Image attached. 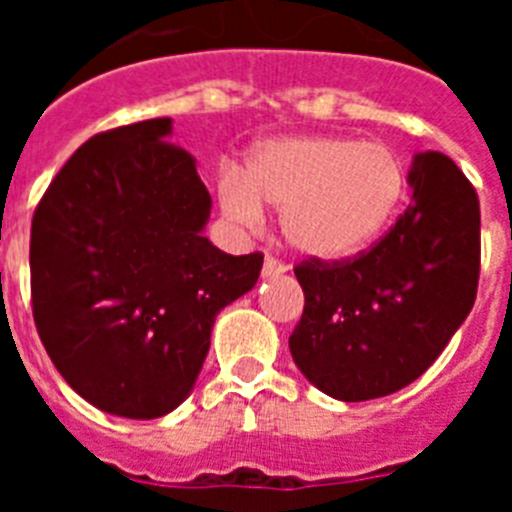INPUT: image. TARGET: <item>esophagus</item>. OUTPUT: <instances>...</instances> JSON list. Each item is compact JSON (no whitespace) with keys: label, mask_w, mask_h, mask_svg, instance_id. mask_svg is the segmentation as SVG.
I'll return each mask as SVG.
<instances>
[{"label":"esophagus","mask_w":512,"mask_h":512,"mask_svg":"<svg viewBox=\"0 0 512 512\" xmlns=\"http://www.w3.org/2000/svg\"><path fill=\"white\" fill-rule=\"evenodd\" d=\"M287 271V266L282 264L279 259H274V256H266L264 259V269H261V277L264 279H274L279 277V274H284Z\"/></svg>","instance_id":"esophagus-1"}]
</instances>
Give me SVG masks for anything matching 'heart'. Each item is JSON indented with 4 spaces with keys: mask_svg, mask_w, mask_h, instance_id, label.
Wrapping results in <instances>:
<instances>
[{
    "mask_svg": "<svg viewBox=\"0 0 512 512\" xmlns=\"http://www.w3.org/2000/svg\"><path fill=\"white\" fill-rule=\"evenodd\" d=\"M395 153L374 140L284 135L251 148L246 169L223 166L217 189L230 223L259 228L264 205L282 207V233L310 259L341 261L382 233L400 205Z\"/></svg>",
    "mask_w": 512,
    "mask_h": 512,
    "instance_id": "1",
    "label": "heart"
}]
</instances>
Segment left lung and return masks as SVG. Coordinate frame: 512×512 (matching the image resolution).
Wrapping results in <instances>:
<instances>
[{
    "instance_id": "left-lung-1",
    "label": "left lung",
    "mask_w": 512,
    "mask_h": 512,
    "mask_svg": "<svg viewBox=\"0 0 512 512\" xmlns=\"http://www.w3.org/2000/svg\"><path fill=\"white\" fill-rule=\"evenodd\" d=\"M413 202L369 253L307 261L305 310L289 351L320 392L343 402L392 395L438 359L477 297L479 200L449 156L418 153Z\"/></svg>"
}]
</instances>
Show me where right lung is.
Instances as JSON below:
<instances>
[{"label": "right lung", "instance_id": "right-lung-1", "mask_svg": "<svg viewBox=\"0 0 512 512\" xmlns=\"http://www.w3.org/2000/svg\"><path fill=\"white\" fill-rule=\"evenodd\" d=\"M171 130L158 117L89 138L33 217L40 341L71 390L117 418H161L187 400L217 312L264 264L205 238L212 197Z\"/></svg>", "mask_w": 512, "mask_h": 512}]
</instances>
